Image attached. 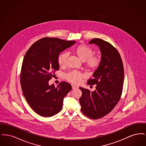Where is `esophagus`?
Wrapping results in <instances>:
<instances>
[{
	"label": "esophagus",
	"mask_w": 146,
	"mask_h": 146,
	"mask_svg": "<svg viewBox=\"0 0 146 146\" xmlns=\"http://www.w3.org/2000/svg\"><path fill=\"white\" fill-rule=\"evenodd\" d=\"M72 88H73V89H77V88H78V86H76V85H74V84H72Z\"/></svg>",
	"instance_id": "34e87169"
}]
</instances>
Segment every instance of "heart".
Segmentation results:
<instances>
[{
	"label": "heart",
	"instance_id": "b5f03b06",
	"mask_svg": "<svg viewBox=\"0 0 146 146\" xmlns=\"http://www.w3.org/2000/svg\"><path fill=\"white\" fill-rule=\"evenodd\" d=\"M74 51L76 55L82 61H83L86 67L90 70L97 68L100 64L101 59L99 56L93 55L92 49L86 45L81 44L74 49ZM68 54L66 52L61 53L57 58V62L60 67H64L66 65ZM85 75L76 70H72L65 74L67 80L73 83H79Z\"/></svg>",
	"mask_w": 146,
	"mask_h": 146
}]
</instances>
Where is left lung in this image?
<instances>
[{
	"label": "left lung",
	"mask_w": 146,
	"mask_h": 146,
	"mask_svg": "<svg viewBox=\"0 0 146 146\" xmlns=\"http://www.w3.org/2000/svg\"><path fill=\"white\" fill-rule=\"evenodd\" d=\"M89 44H95L101 52L100 64L88 80L89 85H96L91 91L80 87L82 95L79 99L81 111L92 119L102 118L114 109L122 94L124 78V66L118 50L111 44L98 38Z\"/></svg>",
	"instance_id": "left-lung-1"
}]
</instances>
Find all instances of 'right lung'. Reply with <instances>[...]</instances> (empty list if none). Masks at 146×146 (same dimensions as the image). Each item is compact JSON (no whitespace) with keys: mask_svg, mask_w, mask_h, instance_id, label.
I'll use <instances>...</instances> for the list:
<instances>
[{"mask_svg":"<svg viewBox=\"0 0 146 146\" xmlns=\"http://www.w3.org/2000/svg\"><path fill=\"white\" fill-rule=\"evenodd\" d=\"M76 42L45 37L35 42L25 54L20 74L22 90L31 108L42 117L61 111L63 100L72 89L67 82H61L55 87L49 85V81L59 69L60 53Z\"/></svg>","mask_w":146,"mask_h":146,"instance_id":"add662e5","label":"right lung"}]
</instances>
